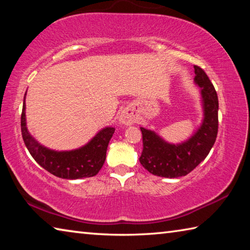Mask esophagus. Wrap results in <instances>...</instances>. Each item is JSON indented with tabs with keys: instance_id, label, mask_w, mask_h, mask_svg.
I'll list each match as a JSON object with an SVG mask.
<instances>
[{
	"instance_id": "esophagus-1",
	"label": "esophagus",
	"mask_w": 250,
	"mask_h": 250,
	"mask_svg": "<svg viewBox=\"0 0 250 250\" xmlns=\"http://www.w3.org/2000/svg\"><path fill=\"white\" fill-rule=\"evenodd\" d=\"M134 121H135L134 116L131 115V113H129V112H126V111L122 112V115L120 116V122H121V124H124V125H131V124H133Z\"/></svg>"
}]
</instances>
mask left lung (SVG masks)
<instances>
[{
	"label": "left lung",
	"mask_w": 250,
	"mask_h": 250,
	"mask_svg": "<svg viewBox=\"0 0 250 250\" xmlns=\"http://www.w3.org/2000/svg\"><path fill=\"white\" fill-rule=\"evenodd\" d=\"M195 83L201 87L204 120L192 138L181 145H170L151 130L140 128L143 149L140 163L151 174L162 177H181L192 172L207 155L218 132V98L208 76L194 66Z\"/></svg>",
	"instance_id": "8db88e82"
}]
</instances>
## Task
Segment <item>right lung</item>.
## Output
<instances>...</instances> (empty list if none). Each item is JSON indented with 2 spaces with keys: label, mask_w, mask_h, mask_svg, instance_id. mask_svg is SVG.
Here are the masks:
<instances>
[{
  "label": "right lung",
  "mask_w": 250,
  "mask_h": 250,
  "mask_svg": "<svg viewBox=\"0 0 250 250\" xmlns=\"http://www.w3.org/2000/svg\"><path fill=\"white\" fill-rule=\"evenodd\" d=\"M21 131L25 146L31 155L46 171L53 175L67 180L95 176L103 167L110 139L115 133V128L108 126L83 147L73 151L57 152L48 150L41 146L28 133L25 119V97L22 115H21Z\"/></svg>",
  "instance_id": "right-lung-1"
}]
</instances>
